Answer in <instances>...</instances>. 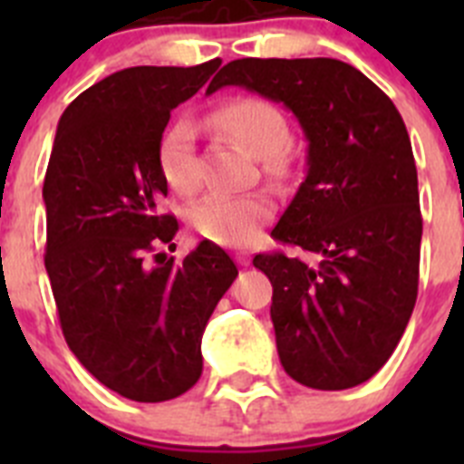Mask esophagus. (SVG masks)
<instances>
[{
	"label": "esophagus",
	"instance_id": "obj_1",
	"mask_svg": "<svg viewBox=\"0 0 464 464\" xmlns=\"http://www.w3.org/2000/svg\"><path fill=\"white\" fill-rule=\"evenodd\" d=\"M237 262H239V265H248V262H251V256H248V253L246 251H237Z\"/></svg>",
	"mask_w": 464,
	"mask_h": 464
}]
</instances>
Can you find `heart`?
Returning a JSON list of instances; mask_svg holds the SVG:
<instances>
[{"instance_id": "b5f03b06", "label": "heart", "mask_w": 464, "mask_h": 464, "mask_svg": "<svg viewBox=\"0 0 464 464\" xmlns=\"http://www.w3.org/2000/svg\"><path fill=\"white\" fill-rule=\"evenodd\" d=\"M208 121L235 139L265 169L281 174L288 167V121L276 104L260 97H237L211 111ZM195 125L186 118L171 122L158 143L162 179L179 195H190L199 186L195 158ZM272 204L265 195H227L211 192L190 208V225L204 237L223 246H241L256 237L269 218Z\"/></svg>"}]
</instances>
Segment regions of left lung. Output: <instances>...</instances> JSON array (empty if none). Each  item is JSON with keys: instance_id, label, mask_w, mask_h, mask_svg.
Instances as JSON below:
<instances>
[{"instance_id": "1", "label": "left lung", "mask_w": 464, "mask_h": 464, "mask_svg": "<svg viewBox=\"0 0 464 464\" xmlns=\"http://www.w3.org/2000/svg\"><path fill=\"white\" fill-rule=\"evenodd\" d=\"M239 85L281 102L304 132L306 179L272 229L285 253L253 257L272 281L283 370L315 391H346L388 362L418 295L423 218L400 111L362 72L332 57L227 63L207 92Z\"/></svg>"}]
</instances>
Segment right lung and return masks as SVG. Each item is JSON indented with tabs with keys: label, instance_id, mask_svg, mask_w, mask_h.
<instances>
[{
	"label": "right lung",
	"instance_id": "right-lung-1",
	"mask_svg": "<svg viewBox=\"0 0 464 464\" xmlns=\"http://www.w3.org/2000/svg\"><path fill=\"white\" fill-rule=\"evenodd\" d=\"M220 60L130 67L81 92L48 160L46 272L63 334L94 379L134 401H167L202 376V334L237 265L202 241L181 265L150 253L179 223L160 211L158 143L171 111Z\"/></svg>",
	"mask_w": 464,
	"mask_h": 464
}]
</instances>
